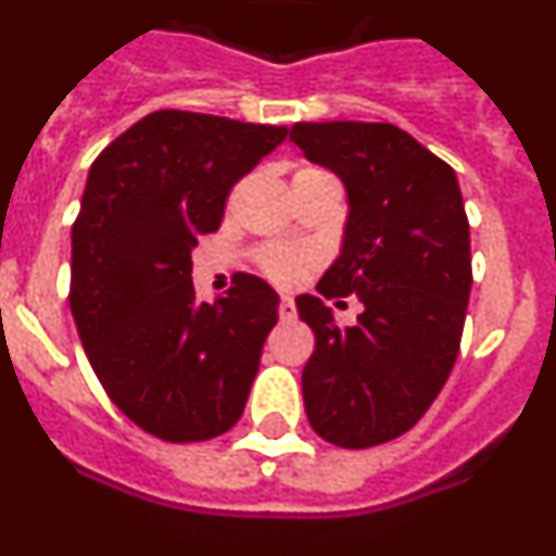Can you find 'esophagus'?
I'll list each match as a JSON object with an SVG mask.
<instances>
[{"mask_svg":"<svg viewBox=\"0 0 556 556\" xmlns=\"http://www.w3.org/2000/svg\"><path fill=\"white\" fill-rule=\"evenodd\" d=\"M293 316H296V305H293L291 296H282V300H279V319L291 321Z\"/></svg>","mask_w":556,"mask_h":556,"instance_id":"esophagus-1","label":"esophagus"}]
</instances>
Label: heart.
I'll use <instances>...</instances> for the list:
<instances>
[{"label": "heart", "mask_w": 556, "mask_h": 556, "mask_svg": "<svg viewBox=\"0 0 556 556\" xmlns=\"http://www.w3.org/2000/svg\"><path fill=\"white\" fill-rule=\"evenodd\" d=\"M305 172H321V169L302 166L296 175H305ZM260 268H263L274 282H282V286H286V282H293V279L302 274V256L282 249H265L263 254H260Z\"/></svg>", "instance_id": "obj_1"}]
</instances>
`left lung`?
<instances>
[{"label": "left lung", "mask_w": 556, "mask_h": 556, "mask_svg": "<svg viewBox=\"0 0 556 556\" xmlns=\"http://www.w3.org/2000/svg\"><path fill=\"white\" fill-rule=\"evenodd\" d=\"M307 161L342 177L348 226L319 296H296L316 336L302 370L307 421L344 450H367L418 424L458 358L472 291L469 220L458 177L393 124H293ZM366 311L339 329L325 299Z\"/></svg>", "instance_id": "8db88e82"}]
</instances>
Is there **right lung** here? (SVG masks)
Returning <instances> with one entry per match:
<instances>
[{"label": "right lung", "mask_w": 556, "mask_h": 556, "mask_svg": "<svg viewBox=\"0 0 556 556\" xmlns=\"http://www.w3.org/2000/svg\"><path fill=\"white\" fill-rule=\"evenodd\" d=\"M286 127L157 110L92 161L73 223L70 311L98 381L143 432L208 441L240 421L277 325V291L240 274L198 302L191 249Z\"/></svg>", "instance_id": "obj_1"}]
</instances>
